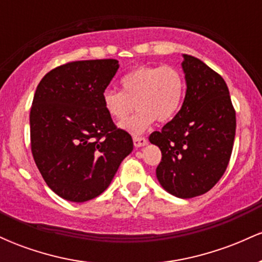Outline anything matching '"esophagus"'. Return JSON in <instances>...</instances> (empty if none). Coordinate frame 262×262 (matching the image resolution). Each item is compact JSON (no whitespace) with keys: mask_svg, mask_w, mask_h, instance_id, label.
Masks as SVG:
<instances>
[{"mask_svg":"<svg viewBox=\"0 0 262 262\" xmlns=\"http://www.w3.org/2000/svg\"><path fill=\"white\" fill-rule=\"evenodd\" d=\"M133 143L135 148H141V146H145L148 144V139L144 137H134Z\"/></svg>","mask_w":262,"mask_h":262,"instance_id":"obj_1","label":"esophagus"}]
</instances>
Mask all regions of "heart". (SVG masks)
<instances>
[{
  "instance_id": "heart-1",
  "label": "heart",
  "mask_w": 262,
  "mask_h": 262,
  "mask_svg": "<svg viewBox=\"0 0 262 262\" xmlns=\"http://www.w3.org/2000/svg\"><path fill=\"white\" fill-rule=\"evenodd\" d=\"M122 92L106 90L102 106L108 116L122 121L133 103L137 113L121 122L119 127L132 134H141L154 123L169 122L180 112L185 97V77L173 66L141 65L125 74L121 80Z\"/></svg>"
}]
</instances>
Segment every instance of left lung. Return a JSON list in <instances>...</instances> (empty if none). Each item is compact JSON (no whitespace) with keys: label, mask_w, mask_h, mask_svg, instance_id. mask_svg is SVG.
<instances>
[{"label":"left lung","mask_w":262,"mask_h":262,"mask_svg":"<svg viewBox=\"0 0 262 262\" xmlns=\"http://www.w3.org/2000/svg\"><path fill=\"white\" fill-rule=\"evenodd\" d=\"M186 96L180 112L150 134L161 150L156 177L179 198L208 192L229 164L235 138V111L227 83L200 59L183 54Z\"/></svg>","instance_id":"obj_1"}]
</instances>
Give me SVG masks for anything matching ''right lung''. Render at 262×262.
<instances>
[{
	"instance_id": "add662e5",
	"label": "right lung",
	"mask_w": 262,
	"mask_h": 262,
	"mask_svg": "<svg viewBox=\"0 0 262 262\" xmlns=\"http://www.w3.org/2000/svg\"><path fill=\"white\" fill-rule=\"evenodd\" d=\"M114 59L58 66L41 79L31 108L32 154L44 181L70 202L100 196L133 150L102 106L118 70Z\"/></svg>"
}]
</instances>
